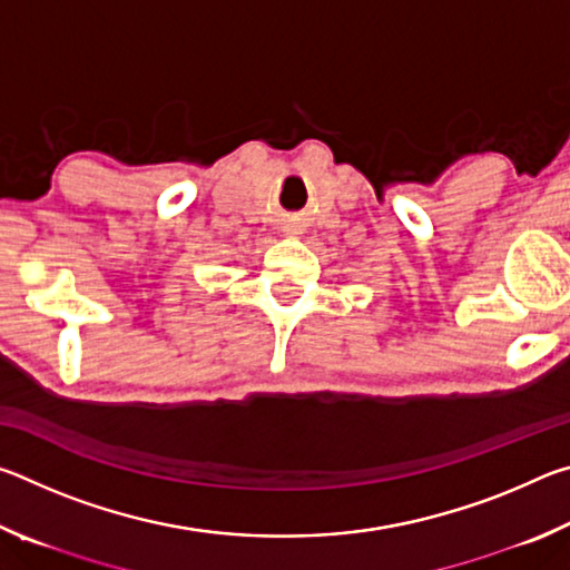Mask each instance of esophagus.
I'll return each mask as SVG.
<instances>
[{
  "label": "esophagus",
  "mask_w": 570,
  "mask_h": 570,
  "mask_svg": "<svg viewBox=\"0 0 570 570\" xmlns=\"http://www.w3.org/2000/svg\"><path fill=\"white\" fill-rule=\"evenodd\" d=\"M286 234H296V230H292V228H288V230H286Z\"/></svg>",
  "instance_id": "obj_1"
}]
</instances>
